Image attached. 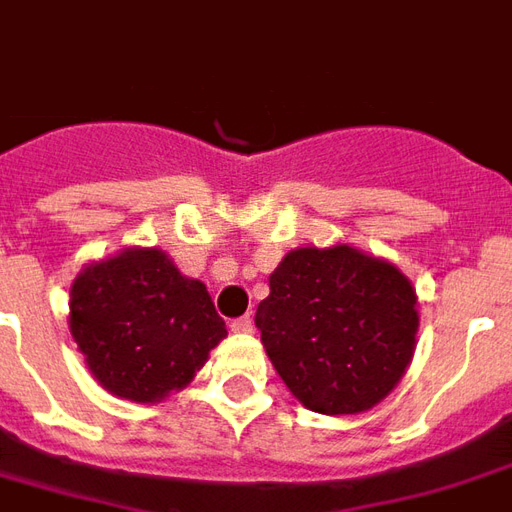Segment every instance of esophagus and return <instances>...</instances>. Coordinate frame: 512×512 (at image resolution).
<instances>
[{
    "mask_svg": "<svg viewBox=\"0 0 512 512\" xmlns=\"http://www.w3.org/2000/svg\"><path fill=\"white\" fill-rule=\"evenodd\" d=\"M230 329L238 334H246V332H252V318L249 315H244V318H235L233 323H230Z\"/></svg>",
    "mask_w": 512,
    "mask_h": 512,
    "instance_id": "obj_1",
    "label": "esophagus"
}]
</instances>
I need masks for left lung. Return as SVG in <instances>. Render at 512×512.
<instances>
[{"label":"left lung","mask_w":512,"mask_h":512,"mask_svg":"<svg viewBox=\"0 0 512 512\" xmlns=\"http://www.w3.org/2000/svg\"><path fill=\"white\" fill-rule=\"evenodd\" d=\"M255 326L293 397L329 417L378 406L417 348V290L384 257L351 244L299 246L268 277Z\"/></svg>","instance_id":"obj_1"}]
</instances>
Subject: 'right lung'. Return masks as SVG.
<instances>
[{
    "label": "right lung",
    "mask_w": 512,
    "mask_h": 512,
    "mask_svg": "<svg viewBox=\"0 0 512 512\" xmlns=\"http://www.w3.org/2000/svg\"><path fill=\"white\" fill-rule=\"evenodd\" d=\"M68 307L87 370L106 392L134 403L186 389L227 337L208 288L180 274L158 246H126L87 263Z\"/></svg>",
    "instance_id": "obj_1"
}]
</instances>
